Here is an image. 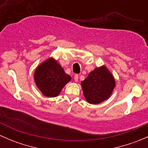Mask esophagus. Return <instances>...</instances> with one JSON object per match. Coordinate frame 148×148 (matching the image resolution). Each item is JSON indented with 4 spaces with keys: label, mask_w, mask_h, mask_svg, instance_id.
Wrapping results in <instances>:
<instances>
[{
    "label": "esophagus",
    "mask_w": 148,
    "mask_h": 148,
    "mask_svg": "<svg viewBox=\"0 0 148 148\" xmlns=\"http://www.w3.org/2000/svg\"><path fill=\"white\" fill-rule=\"evenodd\" d=\"M74 81H75V82H78V80H79V76L77 75V74H76V75L74 76Z\"/></svg>",
    "instance_id": "esophagus-1"
}]
</instances>
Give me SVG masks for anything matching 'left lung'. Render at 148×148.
Segmentation results:
<instances>
[{
  "mask_svg": "<svg viewBox=\"0 0 148 148\" xmlns=\"http://www.w3.org/2000/svg\"><path fill=\"white\" fill-rule=\"evenodd\" d=\"M81 84L86 100L96 104L110 98L115 87V80L107 67L102 66L91 71Z\"/></svg>",
  "mask_w": 148,
  "mask_h": 148,
  "instance_id": "left-lung-1",
  "label": "left lung"
}]
</instances>
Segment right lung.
<instances>
[{
	"mask_svg": "<svg viewBox=\"0 0 148 148\" xmlns=\"http://www.w3.org/2000/svg\"><path fill=\"white\" fill-rule=\"evenodd\" d=\"M71 80L62 66L53 58L41 63L35 70L34 81L37 87L48 97H55Z\"/></svg>",
	"mask_w": 148,
	"mask_h": 148,
	"instance_id": "1",
	"label": "right lung"
}]
</instances>
